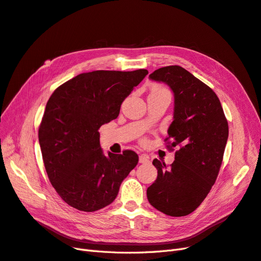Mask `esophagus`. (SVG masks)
Instances as JSON below:
<instances>
[{
    "mask_svg": "<svg viewBox=\"0 0 261 261\" xmlns=\"http://www.w3.org/2000/svg\"><path fill=\"white\" fill-rule=\"evenodd\" d=\"M139 162L140 163H148L149 162V156L146 154H140L139 155Z\"/></svg>",
    "mask_w": 261,
    "mask_h": 261,
    "instance_id": "obj_1",
    "label": "esophagus"
}]
</instances>
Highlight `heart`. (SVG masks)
Instances as JSON below:
<instances>
[{
	"instance_id": "b5f03b06",
	"label": "heart",
	"mask_w": 261,
	"mask_h": 261,
	"mask_svg": "<svg viewBox=\"0 0 261 261\" xmlns=\"http://www.w3.org/2000/svg\"><path fill=\"white\" fill-rule=\"evenodd\" d=\"M151 92H168V93H169L168 89L164 88V87H162V86H160V85H154V86H152ZM151 92H150V93H151Z\"/></svg>"
}]
</instances>
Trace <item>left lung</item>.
<instances>
[{"instance_id": "8db88e82", "label": "left lung", "mask_w": 261, "mask_h": 261, "mask_svg": "<svg viewBox=\"0 0 261 261\" xmlns=\"http://www.w3.org/2000/svg\"><path fill=\"white\" fill-rule=\"evenodd\" d=\"M174 93V115L168 129V148L178 146L170 167L158 159L154 183L147 189L152 207L171 217L192 213L209 194L218 177L228 137V124L220 100L210 87L178 65L149 75Z\"/></svg>"}]
</instances>
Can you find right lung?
<instances>
[{"label":"right lung","instance_id":"add662e5","mask_svg":"<svg viewBox=\"0 0 261 261\" xmlns=\"http://www.w3.org/2000/svg\"><path fill=\"white\" fill-rule=\"evenodd\" d=\"M148 74L93 70L54 90L39 126V144L52 186L70 207L92 212L109 206L138 163L132 150L105 155L98 129L120 114L121 105Z\"/></svg>","mask_w":261,"mask_h":261}]
</instances>
